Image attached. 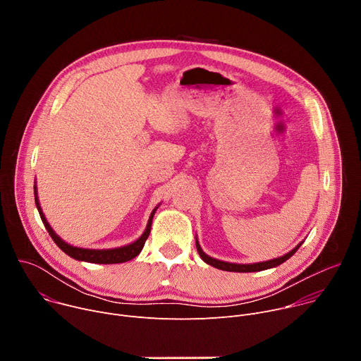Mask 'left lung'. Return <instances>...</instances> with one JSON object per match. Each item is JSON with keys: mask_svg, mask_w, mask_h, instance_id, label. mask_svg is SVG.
<instances>
[{"mask_svg": "<svg viewBox=\"0 0 361 361\" xmlns=\"http://www.w3.org/2000/svg\"><path fill=\"white\" fill-rule=\"evenodd\" d=\"M301 244H302V241L298 243V244H297L291 251H288L287 254L279 257V259H273V260L262 262V263H252V264H237V263L221 262V260L213 259V257L207 255V254H205V252L202 251V248H201V245H200V243H198V240H197V237H195L197 251H198V254H200V257H201V260H202L204 263H207V264H210V266H213V267H216V269H219V270L233 271V273H252V271H263V270H269V269L277 267V266L283 264L284 262H287V260L290 259V257L300 248Z\"/></svg>", "mask_w": 361, "mask_h": 361, "instance_id": "8db88e82", "label": "left lung"}]
</instances>
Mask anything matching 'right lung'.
<instances>
[{
	"label": "right lung",
	"mask_w": 361,
	"mask_h": 361,
	"mask_svg": "<svg viewBox=\"0 0 361 361\" xmlns=\"http://www.w3.org/2000/svg\"><path fill=\"white\" fill-rule=\"evenodd\" d=\"M34 197H35V205H37V210L39 213V217H41L47 231L49 233L51 238L54 240V243L67 255L73 257L74 260L85 262V263H94V264H118V263L130 262V260L134 259V257H137L141 252V250L144 247V243H145V240L149 235L152 217H154V214H156V212L159 209V207H156V209L151 212L144 233L135 241H133V243H130L127 245H123V247H116V248H102V250H99V248H82V247H75V245H71V244L66 243L53 228H51L49 223L47 221L45 216L42 213L41 205H39V201H38V197H37V185L35 184H34Z\"/></svg>",
	"instance_id": "obj_1"
}]
</instances>
